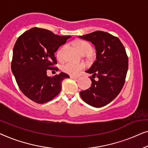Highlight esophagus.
<instances>
[{
	"instance_id": "esophagus-1",
	"label": "esophagus",
	"mask_w": 148,
	"mask_h": 148,
	"mask_svg": "<svg viewBox=\"0 0 148 148\" xmlns=\"http://www.w3.org/2000/svg\"><path fill=\"white\" fill-rule=\"evenodd\" d=\"M79 78H80V76H72V75L70 76V78H72V79H78Z\"/></svg>"
}]
</instances>
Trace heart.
<instances>
[{"label": "heart", "mask_w": 148, "mask_h": 148, "mask_svg": "<svg viewBox=\"0 0 148 148\" xmlns=\"http://www.w3.org/2000/svg\"><path fill=\"white\" fill-rule=\"evenodd\" d=\"M76 46L81 53L84 52H90L92 50L91 45L85 41H78L76 42ZM63 48H61L58 51L57 56L58 58H62ZM84 68V64L82 63H76V62H68L62 65V69L64 72L68 74L76 75Z\"/></svg>", "instance_id": "1"}]
</instances>
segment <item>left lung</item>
Segmentation results:
<instances>
[{"mask_svg":"<svg viewBox=\"0 0 148 148\" xmlns=\"http://www.w3.org/2000/svg\"><path fill=\"white\" fill-rule=\"evenodd\" d=\"M79 37L90 41L96 49V60L86 71L92 74L90 76L92 84L80 92V97L89 105L103 107L115 99L124 85L128 69L125 49L118 37L102 31Z\"/></svg>","mask_w":148,"mask_h":148,"instance_id":"8db88e82","label":"left lung"}]
</instances>
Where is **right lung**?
<instances>
[{
  "mask_svg": "<svg viewBox=\"0 0 148 148\" xmlns=\"http://www.w3.org/2000/svg\"><path fill=\"white\" fill-rule=\"evenodd\" d=\"M70 37L37 27L18 37L12 51L11 70L20 90L32 101L41 104L51 101L60 93L62 80L70 78L64 72L49 77L47 70L56 69L54 53Z\"/></svg>",
  "mask_w": 148,
  "mask_h": 148,
  "instance_id": "right-lung-1",
  "label": "right lung"
}]
</instances>
